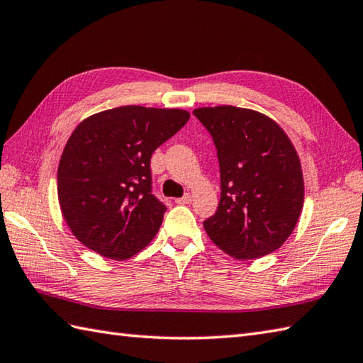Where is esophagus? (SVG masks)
Returning a JSON list of instances; mask_svg holds the SVG:
<instances>
[{"label": "esophagus", "mask_w": 363, "mask_h": 363, "mask_svg": "<svg viewBox=\"0 0 363 363\" xmlns=\"http://www.w3.org/2000/svg\"><path fill=\"white\" fill-rule=\"evenodd\" d=\"M176 203H177V204H190V203H191V195H190V194H186L182 198L176 199Z\"/></svg>", "instance_id": "34e87169"}]
</instances>
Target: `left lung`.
Wrapping results in <instances>:
<instances>
[{"instance_id": "1", "label": "left lung", "mask_w": 363, "mask_h": 363, "mask_svg": "<svg viewBox=\"0 0 363 363\" xmlns=\"http://www.w3.org/2000/svg\"><path fill=\"white\" fill-rule=\"evenodd\" d=\"M220 164L218 209L203 225L211 240L248 260L281 248L304 203L301 162L290 138L267 115L234 106L201 107Z\"/></svg>"}]
</instances>
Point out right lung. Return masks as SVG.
Returning a JSON list of instances; mask_svg holds the SVG:
<instances>
[{
  "label": "right lung",
  "mask_w": 363,
  "mask_h": 363,
  "mask_svg": "<svg viewBox=\"0 0 363 363\" xmlns=\"http://www.w3.org/2000/svg\"><path fill=\"white\" fill-rule=\"evenodd\" d=\"M189 118L181 109L123 106L73 130L59 162L57 196L84 246L123 260L152 240L167 207L152 195L151 156Z\"/></svg>",
  "instance_id": "1"
}]
</instances>
